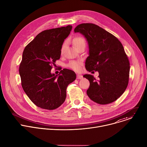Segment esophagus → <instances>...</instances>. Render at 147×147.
<instances>
[{
    "mask_svg": "<svg viewBox=\"0 0 147 147\" xmlns=\"http://www.w3.org/2000/svg\"><path fill=\"white\" fill-rule=\"evenodd\" d=\"M82 78V76L80 74H77V79H81Z\"/></svg>",
    "mask_w": 147,
    "mask_h": 147,
    "instance_id": "obj_1",
    "label": "esophagus"
}]
</instances>
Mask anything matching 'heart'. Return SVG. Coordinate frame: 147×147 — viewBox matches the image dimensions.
Segmentation results:
<instances>
[{
    "label": "heart",
    "instance_id": "b5f03b06",
    "mask_svg": "<svg viewBox=\"0 0 147 147\" xmlns=\"http://www.w3.org/2000/svg\"><path fill=\"white\" fill-rule=\"evenodd\" d=\"M73 44L74 47L78 49L82 45H86V42L85 39L81 36H76L73 39ZM66 45V42H64L60 49V52H63ZM82 65V61L81 60H70L67 65V67L75 71H79Z\"/></svg>",
    "mask_w": 147,
    "mask_h": 147
}]
</instances>
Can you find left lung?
Listing matches in <instances>:
<instances>
[{
	"instance_id": "1",
	"label": "left lung",
	"mask_w": 147,
	"mask_h": 147,
	"mask_svg": "<svg viewBox=\"0 0 147 147\" xmlns=\"http://www.w3.org/2000/svg\"><path fill=\"white\" fill-rule=\"evenodd\" d=\"M75 32L86 38L89 56L86 68L99 72V80L85 74L90 83L87 91L94 102L105 105L117 100L126 89L129 80L130 62L120 41L113 35L92 23L78 25Z\"/></svg>"
}]
</instances>
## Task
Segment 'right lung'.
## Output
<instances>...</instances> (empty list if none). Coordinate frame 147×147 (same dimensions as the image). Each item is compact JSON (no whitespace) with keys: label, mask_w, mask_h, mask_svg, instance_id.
Returning <instances> with one entry per match:
<instances>
[{"label":"right lung","mask_w":147,"mask_h":147,"mask_svg":"<svg viewBox=\"0 0 147 147\" xmlns=\"http://www.w3.org/2000/svg\"><path fill=\"white\" fill-rule=\"evenodd\" d=\"M72 26L47 30L38 34L26 47L19 66L22 87L30 99L39 108L53 110L63 104L66 89L76 78L69 69L59 76L51 74L55 61L60 57V49Z\"/></svg>","instance_id":"add662e5"}]
</instances>
